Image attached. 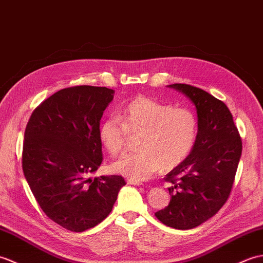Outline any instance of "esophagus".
<instances>
[{
  "instance_id": "34e87169",
  "label": "esophagus",
  "mask_w": 263,
  "mask_h": 263,
  "mask_svg": "<svg viewBox=\"0 0 263 263\" xmlns=\"http://www.w3.org/2000/svg\"><path fill=\"white\" fill-rule=\"evenodd\" d=\"M127 183L128 184H133V185H138V186L143 184L142 182H138V181H134V180H128Z\"/></svg>"
}]
</instances>
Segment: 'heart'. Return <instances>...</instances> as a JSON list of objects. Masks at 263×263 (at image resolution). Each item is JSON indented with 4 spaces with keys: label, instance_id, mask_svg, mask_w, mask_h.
<instances>
[{
    "label": "heart",
    "instance_id": "b5f03b06",
    "mask_svg": "<svg viewBox=\"0 0 263 263\" xmlns=\"http://www.w3.org/2000/svg\"><path fill=\"white\" fill-rule=\"evenodd\" d=\"M98 135L103 147L114 156L124 153L129 137L139 135L137 153L122 156L112 163L111 168L141 182L162 168L172 170L190 155L197 141L198 119L188 108L137 97L117 118L101 122Z\"/></svg>",
    "mask_w": 263,
    "mask_h": 263
}]
</instances>
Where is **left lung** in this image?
Returning <instances> with one entry per match:
<instances>
[{
  "mask_svg": "<svg viewBox=\"0 0 263 263\" xmlns=\"http://www.w3.org/2000/svg\"><path fill=\"white\" fill-rule=\"evenodd\" d=\"M189 98L198 117V135L190 155L166 174L172 185L170 203L155 213L157 219L177 230H191L212 218L229 198L242 141L226 104L199 87L167 85Z\"/></svg>",
  "mask_w": 263,
  "mask_h": 263,
  "instance_id": "8db88e82",
  "label": "left lung"
}]
</instances>
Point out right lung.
<instances>
[{
    "instance_id": "obj_1",
    "label": "right lung",
    "mask_w": 263,
    "mask_h": 263,
    "mask_svg": "<svg viewBox=\"0 0 263 263\" xmlns=\"http://www.w3.org/2000/svg\"><path fill=\"white\" fill-rule=\"evenodd\" d=\"M114 95L104 86L63 89L36 108L26 127L23 174L43 212L68 231L101 223L126 184L120 176L90 177L101 165L98 129Z\"/></svg>"
}]
</instances>
